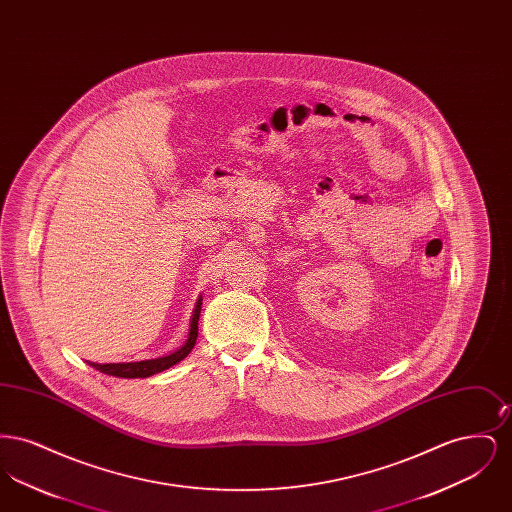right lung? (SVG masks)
Here are the masks:
<instances>
[{"instance_id": "obj_1", "label": "right lung", "mask_w": 512, "mask_h": 512, "mask_svg": "<svg viewBox=\"0 0 512 512\" xmlns=\"http://www.w3.org/2000/svg\"><path fill=\"white\" fill-rule=\"evenodd\" d=\"M201 303H203V297L199 295V299L195 301L194 315L190 320V332H188V340L186 343L172 351L169 355H163L159 359H146V361H134V363H90L86 361L88 365L94 366L99 372L103 374H109V376H117V378H149L157 372H163L167 368L180 363L182 359L188 357V353L194 349L195 340H197V322H199V313H201Z\"/></svg>"}]
</instances>
